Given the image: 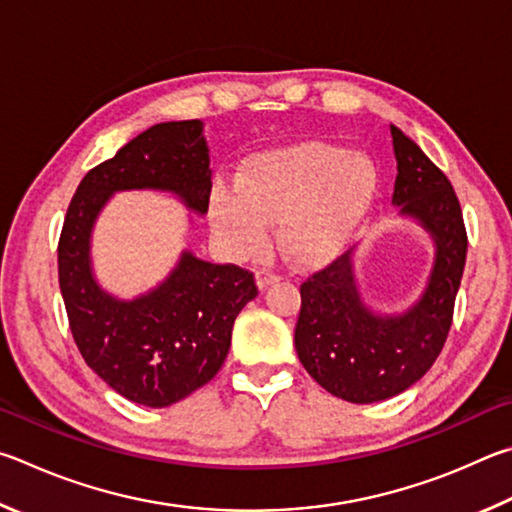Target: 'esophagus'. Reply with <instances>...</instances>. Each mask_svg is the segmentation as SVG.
Wrapping results in <instances>:
<instances>
[{"mask_svg":"<svg viewBox=\"0 0 512 512\" xmlns=\"http://www.w3.org/2000/svg\"><path fill=\"white\" fill-rule=\"evenodd\" d=\"M279 281H281V276L270 272V270H258V272H256V285H258V288H261V290H265L267 285L279 283Z\"/></svg>","mask_w":512,"mask_h":512,"instance_id":"34e87169","label":"esophagus"}]
</instances>
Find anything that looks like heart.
<instances>
[{"label": "heart", "instance_id": "obj_1", "mask_svg": "<svg viewBox=\"0 0 512 512\" xmlns=\"http://www.w3.org/2000/svg\"><path fill=\"white\" fill-rule=\"evenodd\" d=\"M233 186H213L209 200L224 254L261 256L270 224H279V245L294 263L312 267L335 258L360 229L378 193V170L362 152L306 141L247 159Z\"/></svg>", "mask_w": 512, "mask_h": 512}]
</instances>
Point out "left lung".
Returning a JSON list of instances; mask_svg holds the SVG:
<instances>
[{
  "label": "left lung",
  "mask_w": 512,
  "mask_h": 512,
  "mask_svg": "<svg viewBox=\"0 0 512 512\" xmlns=\"http://www.w3.org/2000/svg\"><path fill=\"white\" fill-rule=\"evenodd\" d=\"M396 186L391 202L416 218L436 242L434 270L418 299L402 315H378L364 306L346 251L301 283L294 346L310 378L355 405L398 396L432 369L454 317L468 233L459 197L434 161L391 125Z\"/></svg>",
  "instance_id": "1"
}]
</instances>
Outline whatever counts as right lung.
Instances as JSON below:
<instances>
[{"label":"right lung","instance_id":"add662e5","mask_svg":"<svg viewBox=\"0 0 512 512\" xmlns=\"http://www.w3.org/2000/svg\"><path fill=\"white\" fill-rule=\"evenodd\" d=\"M170 191L204 215L211 197L202 121L157 123L78 184L58 240V281L80 355L98 378L137 405L161 409L220 371L240 310L256 297L254 274L184 251L168 279L134 301L98 288L89 238L116 191Z\"/></svg>","mask_w":512,"mask_h":512}]
</instances>
